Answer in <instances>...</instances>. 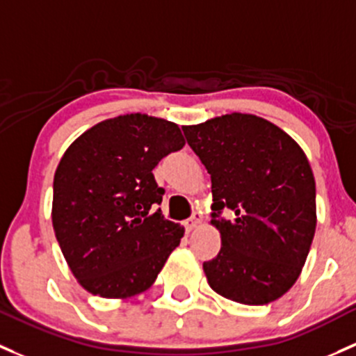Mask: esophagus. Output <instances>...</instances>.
<instances>
[{"instance_id": "obj_1", "label": "esophagus", "mask_w": 356, "mask_h": 356, "mask_svg": "<svg viewBox=\"0 0 356 356\" xmlns=\"http://www.w3.org/2000/svg\"><path fill=\"white\" fill-rule=\"evenodd\" d=\"M200 223H201V215L200 213H193V216L184 222V227H186V230L191 232V230H194L196 227H200Z\"/></svg>"}]
</instances>
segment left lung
Returning a JSON list of instances; mask_svg holds the SVG:
<instances>
[{"mask_svg": "<svg viewBox=\"0 0 356 356\" xmlns=\"http://www.w3.org/2000/svg\"><path fill=\"white\" fill-rule=\"evenodd\" d=\"M182 131L211 175L222 249L203 264L209 286L238 304L276 300L300 276L316 234V181L304 149L273 122L241 112Z\"/></svg>", "mask_w": 356, "mask_h": 356, "instance_id": "left-lung-1", "label": "left lung"}]
</instances>
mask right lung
<instances>
[{
  "label": "right lung",
  "instance_id": "add662e5",
  "mask_svg": "<svg viewBox=\"0 0 356 356\" xmlns=\"http://www.w3.org/2000/svg\"><path fill=\"white\" fill-rule=\"evenodd\" d=\"M186 145L175 122L147 114L106 119L78 136L54 174L52 227L85 290L129 298L148 290L184 228L163 218L153 168Z\"/></svg>",
  "mask_w": 356,
  "mask_h": 356
}]
</instances>
